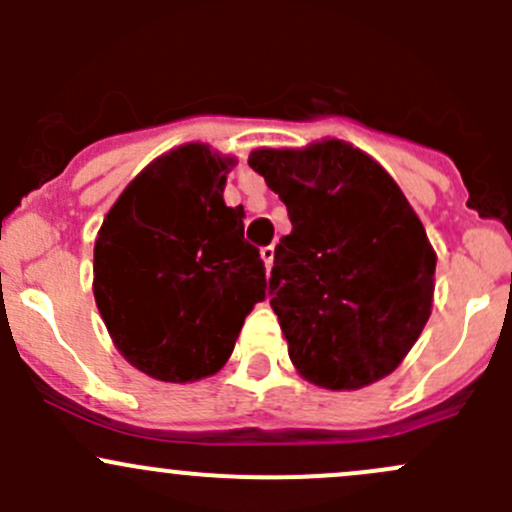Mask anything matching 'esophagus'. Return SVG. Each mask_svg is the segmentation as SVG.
<instances>
[{"label":"esophagus","instance_id":"1","mask_svg":"<svg viewBox=\"0 0 512 512\" xmlns=\"http://www.w3.org/2000/svg\"><path fill=\"white\" fill-rule=\"evenodd\" d=\"M260 255H262V260H265L267 275H270V270H272V262H275V245H267V247H262V250H260Z\"/></svg>","mask_w":512,"mask_h":512}]
</instances>
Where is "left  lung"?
I'll use <instances>...</instances> for the list:
<instances>
[{
	"mask_svg": "<svg viewBox=\"0 0 512 512\" xmlns=\"http://www.w3.org/2000/svg\"><path fill=\"white\" fill-rule=\"evenodd\" d=\"M287 205L270 304L299 376L354 391L389 376L433 307L436 250L396 180L352 143L257 148L247 158Z\"/></svg>",
	"mask_w": 512,
	"mask_h": 512,
	"instance_id": "left-lung-1",
	"label": "left lung"
}]
</instances>
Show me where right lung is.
I'll use <instances>...</instances> for the list:
<instances>
[{"mask_svg": "<svg viewBox=\"0 0 512 512\" xmlns=\"http://www.w3.org/2000/svg\"><path fill=\"white\" fill-rule=\"evenodd\" d=\"M235 163L205 143L173 148L126 185L98 230L96 307L123 359L151 379L218 374L265 299L245 210L223 200Z\"/></svg>", "mask_w": 512, "mask_h": 512, "instance_id": "right-lung-1", "label": "right lung"}]
</instances>
